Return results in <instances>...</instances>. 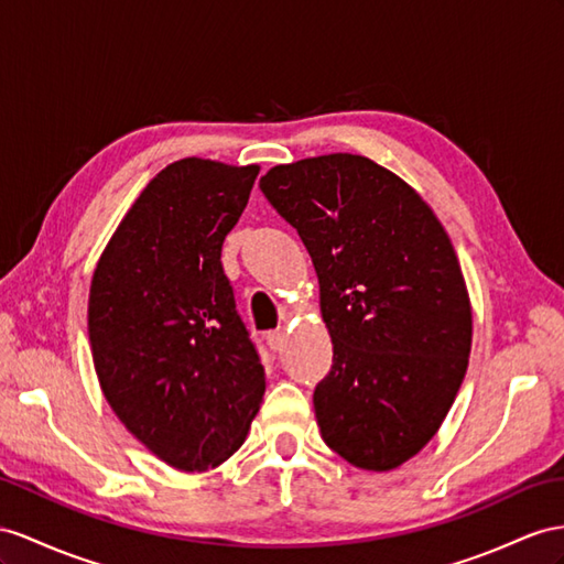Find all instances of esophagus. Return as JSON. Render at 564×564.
Wrapping results in <instances>:
<instances>
[{"label":"esophagus","instance_id":"esophagus-1","mask_svg":"<svg viewBox=\"0 0 564 564\" xmlns=\"http://www.w3.org/2000/svg\"><path fill=\"white\" fill-rule=\"evenodd\" d=\"M267 345L271 350H283L285 345V328H273L267 334Z\"/></svg>","mask_w":564,"mask_h":564}]
</instances>
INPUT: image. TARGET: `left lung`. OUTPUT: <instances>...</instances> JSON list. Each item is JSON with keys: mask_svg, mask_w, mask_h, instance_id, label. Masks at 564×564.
Masks as SVG:
<instances>
[{"mask_svg": "<svg viewBox=\"0 0 564 564\" xmlns=\"http://www.w3.org/2000/svg\"><path fill=\"white\" fill-rule=\"evenodd\" d=\"M269 205L319 276L334 365L314 388L322 438L388 471L433 438L465 379L471 307L457 254L426 202L357 154L273 166Z\"/></svg>", "mask_w": 564, "mask_h": 564, "instance_id": "8db88e82", "label": "left lung"}]
</instances>
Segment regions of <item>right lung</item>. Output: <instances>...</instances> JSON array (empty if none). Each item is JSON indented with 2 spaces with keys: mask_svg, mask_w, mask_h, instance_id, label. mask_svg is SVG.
<instances>
[{
  "mask_svg": "<svg viewBox=\"0 0 564 564\" xmlns=\"http://www.w3.org/2000/svg\"><path fill=\"white\" fill-rule=\"evenodd\" d=\"M259 166L181 159L148 183L95 269L93 362L126 429L166 465L219 467L248 436L264 365L221 267Z\"/></svg>",
  "mask_w": 564,
  "mask_h": 564,
  "instance_id": "obj_1",
  "label": "right lung"
}]
</instances>
